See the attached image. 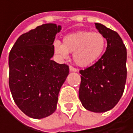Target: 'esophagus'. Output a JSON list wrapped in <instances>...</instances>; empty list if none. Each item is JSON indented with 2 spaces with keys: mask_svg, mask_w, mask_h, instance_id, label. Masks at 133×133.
<instances>
[{
  "mask_svg": "<svg viewBox=\"0 0 133 133\" xmlns=\"http://www.w3.org/2000/svg\"><path fill=\"white\" fill-rule=\"evenodd\" d=\"M69 69H70L71 71H78V69L77 68H74V67L72 66L69 67Z\"/></svg>",
  "mask_w": 133,
  "mask_h": 133,
  "instance_id": "esophagus-1",
  "label": "esophagus"
}]
</instances>
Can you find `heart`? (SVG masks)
Returning a JSON list of instances; mask_svg holds the SVG:
<instances>
[{"label":"heart","instance_id":"heart-1","mask_svg":"<svg viewBox=\"0 0 133 133\" xmlns=\"http://www.w3.org/2000/svg\"><path fill=\"white\" fill-rule=\"evenodd\" d=\"M105 44V38L102 33L79 31L65 35L62 44L59 41H55L54 50L62 58H67L68 53L73 52V60L75 64L78 66L86 67L98 59Z\"/></svg>","mask_w":133,"mask_h":133}]
</instances>
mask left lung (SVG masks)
<instances>
[{
	"instance_id": "8db88e82",
	"label": "left lung",
	"mask_w": 133,
	"mask_h": 133,
	"mask_svg": "<svg viewBox=\"0 0 133 133\" xmlns=\"http://www.w3.org/2000/svg\"><path fill=\"white\" fill-rule=\"evenodd\" d=\"M95 28L107 41L106 51L92 66L80 70L78 96L84 106L94 112H105L121 98L126 82V48L119 34L102 24Z\"/></svg>"
}]
</instances>
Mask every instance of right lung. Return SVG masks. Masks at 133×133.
Returning a JSON list of instances; mask_svg holds the SVG:
<instances>
[{
  "label": "right lung",
  "mask_w": 133,
  "mask_h": 133,
  "mask_svg": "<svg viewBox=\"0 0 133 133\" xmlns=\"http://www.w3.org/2000/svg\"><path fill=\"white\" fill-rule=\"evenodd\" d=\"M60 25L44 24L21 35L9 54V87L14 102L28 116L42 119L57 108L69 67L51 60Z\"/></svg>",
  "instance_id": "1"
}]
</instances>
